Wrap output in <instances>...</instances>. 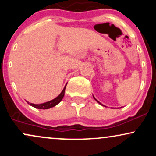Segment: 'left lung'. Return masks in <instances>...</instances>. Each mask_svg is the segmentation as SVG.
<instances>
[{
  "label": "left lung",
  "mask_w": 156,
  "mask_h": 156,
  "mask_svg": "<svg viewBox=\"0 0 156 156\" xmlns=\"http://www.w3.org/2000/svg\"><path fill=\"white\" fill-rule=\"evenodd\" d=\"M93 97H94V96H93ZM94 99H95V98H94ZM95 101H97V100H96V99H95ZM98 103H99V102H98ZM100 103V104H101V103Z\"/></svg>",
  "instance_id": "1"
}]
</instances>
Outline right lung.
Here are the masks:
<instances>
[{"label": "right lung", "instance_id": "right-lung-1", "mask_svg": "<svg viewBox=\"0 0 156 156\" xmlns=\"http://www.w3.org/2000/svg\"><path fill=\"white\" fill-rule=\"evenodd\" d=\"M66 86H65V87L64 88L63 90H62V92H61V94H59V95H58V97H56L55 99L52 100V101H48V102H47V103H42V104H34V103H28V102H27V103H28L29 105H31V106L34 107V108H39V109L51 108H52V107L56 105L58 103H59L60 101H62V98H63V97L64 95V91H65Z\"/></svg>", "mask_w": 156, "mask_h": 156}]
</instances>
